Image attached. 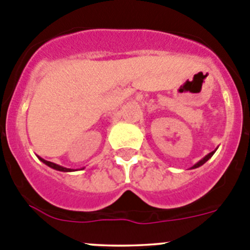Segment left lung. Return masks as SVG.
I'll return each mask as SVG.
<instances>
[{
    "instance_id": "obj_1",
    "label": "left lung",
    "mask_w": 250,
    "mask_h": 250,
    "mask_svg": "<svg viewBox=\"0 0 250 250\" xmlns=\"http://www.w3.org/2000/svg\"><path fill=\"white\" fill-rule=\"evenodd\" d=\"M214 152H215V151H211V152H210V153H208V155H207V156H206V157H203V158H202V160H201V161H200V162H197V163H196V165H195V166H193V167H192V169H193V168H198V167H201V166H202V165H204V163H206V162H207V161H208V160H209V158H210V157H211V156H213V155H214Z\"/></svg>"
}]
</instances>
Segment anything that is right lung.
Masks as SVG:
<instances>
[{"label": "right lung", "mask_w": 250, "mask_h": 250, "mask_svg": "<svg viewBox=\"0 0 250 250\" xmlns=\"http://www.w3.org/2000/svg\"><path fill=\"white\" fill-rule=\"evenodd\" d=\"M39 160H40V161H42V162H43L44 165H47L48 167L53 168V169H55V170H59V172H72V170H74V169H70V168L62 167V166H59V165H55V163L49 162V161L43 160V158H41V157H39Z\"/></svg>", "instance_id": "right-lung-1"}]
</instances>
